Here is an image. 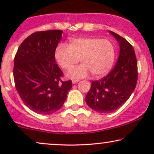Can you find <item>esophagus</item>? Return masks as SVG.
Returning <instances> with one entry per match:
<instances>
[{
  "label": "esophagus",
  "mask_w": 154,
  "mask_h": 154,
  "mask_svg": "<svg viewBox=\"0 0 154 154\" xmlns=\"http://www.w3.org/2000/svg\"><path fill=\"white\" fill-rule=\"evenodd\" d=\"M79 82V80H77V79H72V83L73 84H76V83H77Z\"/></svg>",
  "instance_id": "34e87169"
}]
</instances>
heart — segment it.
Returning <instances> with one entry per match:
<instances>
[{
  "label": "heart",
  "mask_w": 154,
  "mask_h": 154,
  "mask_svg": "<svg viewBox=\"0 0 154 154\" xmlns=\"http://www.w3.org/2000/svg\"><path fill=\"white\" fill-rule=\"evenodd\" d=\"M54 56L64 70L72 69L80 60L82 64L67 74L70 78H85L91 72L94 77H100L111 69L115 58V50L108 40L79 38L71 40L69 45L59 44L55 50Z\"/></svg>",
  "instance_id": "obj_1"
}]
</instances>
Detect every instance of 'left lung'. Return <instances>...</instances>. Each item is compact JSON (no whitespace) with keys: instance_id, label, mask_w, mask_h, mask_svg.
<instances>
[{"instance_id":"obj_1","label":"left lung","mask_w":154,"mask_h":154,"mask_svg":"<svg viewBox=\"0 0 154 154\" xmlns=\"http://www.w3.org/2000/svg\"><path fill=\"white\" fill-rule=\"evenodd\" d=\"M119 43V56L108 75L93 81L85 102L97 112L108 114L116 111L131 95L137 80V63L133 47L126 39L109 31Z\"/></svg>"}]
</instances>
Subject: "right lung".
<instances>
[{
  "label": "right lung",
  "instance_id": "add662e5",
  "mask_svg": "<svg viewBox=\"0 0 154 154\" xmlns=\"http://www.w3.org/2000/svg\"><path fill=\"white\" fill-rule=\"evenodd\" d=\"M62 33V30L32 33L16 54V89L26 106L38 114L47 115L59 110L72 87L71 80L61 79L63 72L54 56Z\"/></svg>",
  "mask_w": 154,
  "mask_h": 154
}]
</instances>
